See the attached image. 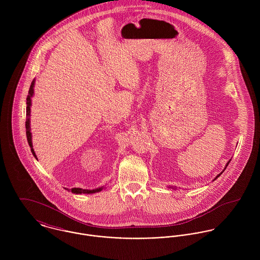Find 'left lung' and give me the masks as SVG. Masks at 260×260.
<instances>
[{"label": "left lung", "mask_w": 260, "mask_h": 260, "mask_svg": "<svg viewBox=\"0 0 260 260\" xmlns=\"http://www.w3.org/2000/svg\"><path fill=\"white\" fill-rule=\"evenodd\" d=\"M229 162H230V161H228V163H227V164H226V167H227V165H228V164H229ZM226 167H225V168H224V170H225V169H226ZM224 170H223V171H224ZM223 171H222V172H221V173H220V174H218V175H217V176H216V177H215V178H214V180H216V179H217V178H218V177H219V176H220V175H221V174H222Z\"/></svg>", "instance_id": "left-lung-1"}]
</instances>
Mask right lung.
Segmentation results:
<instances>
[{
    "instance_id": "1",
    "label": "right lung",
    "mask_w": 260,
    "mask_h": 260,
    "mask_svg": "<svg viewBox=\"0 0 260 260\" xmlns=\"http://www.w3.org/2000/svg\"><path fill=\"white\" fill-rule=\"evenodd\" d=\"M34 85H35V80H33L31 86H30V89H29V94L27 96V111H26V116H27V119H26V134H27V140H28V143H29V146L31 147V151H32V154L35 156V158L37 159V156H36V153L33 149V144H32V133H31V127H30V113H31V105H32V100L31 98L33 97L34 95ZM103 189V187H100V188H96V189H93V190H89V189H82V188H72L71 191L72 193L75 194H92V193H96V192H100L101 190Z\"/></svg>"
}]
</instances>
